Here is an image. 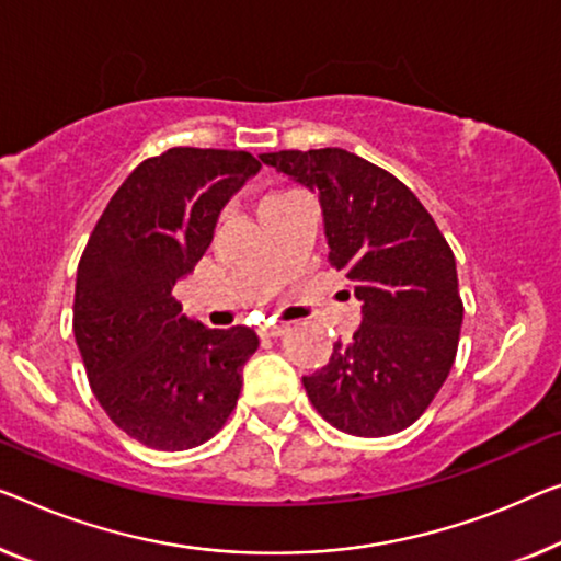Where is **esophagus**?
Returning a JSON list of instances; mask_svg holds the SVG:
<instances>
[{
    "mask_svg": "<svg viewBox=\"0 0 561 561\" xmlns=\"http://www.w3.org/2000/svg\"><path fill=\"white\" fill-rule=\"evenodd\" d=\"M289 330L287 322H266L259 328V332H262V337H282L284 332Z\"/></svg>",
    "mask_w": 561,
    "mask_h": 561,
    "instance_id": "34e87169",
    "label": "esophagus"
}]
</instances>
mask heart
I'll list each match as a JSON object with an SVG mask.
<instances>
[{"mask_svg": "<svg viewBox=\"0 0 561 561\" xmlns=\"http://www.w3.org/2000/svg\"><path fill=\"white\" fill-rule=\"evenodd\" d=\"M282 196H287V194H282V191H279V194H270V196H264L262 201H272V198H282Z\"/></svg>", "mask_w": 561, "mask_h": 561, "instance_id": "1", "label": "heart"}]
</instances>
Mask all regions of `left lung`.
Listing matches in <instances>:
<instances>
[{"label": "left lung", "instance_id": "1", "mask_svg": "<svg viewBox=\"0 0 561 561\" xmlns=\"http://www.w3.org/2000/svg\"><path fill=\"white\" fill-rule=\"evenodd\" d=\"M262 163L320 194L330 264L363 302L350 342L305 375L324 421L363 438L413 425L456 360L463 302L456 259L415 194L342 148L262 153Z\"/></svg>", "mask_w": 561, "mask_h": 561}]
</instances>
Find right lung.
<instances>
[{"mask_svg": "<svg viewBox=\"0 0 561 561\" xmlns=\"http://www.w3.org/2000/svg\"><path fill=\"white\" fill-rule=\"evenodd\" d=\"M262 169L247 150L169 148L105 206L75 282L72 330L98 403L130 438L196 448L224 428L254 330L188 320L173 287L211 244L227 201Z\"/></svg>", "mask_w": 561, "mask_h": 561, "instance_id": "right-lung-1", "label": "right lung"}]
</instances>
